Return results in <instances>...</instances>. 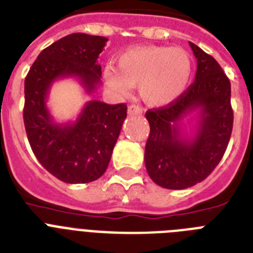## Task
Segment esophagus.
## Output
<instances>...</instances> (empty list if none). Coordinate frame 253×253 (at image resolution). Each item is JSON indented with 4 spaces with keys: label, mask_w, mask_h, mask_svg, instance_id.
Here are the masks:
<instances>
[{
    "label": "esophagus",
    "mask_w": 253,
    "mask_h": 253,
    "mask_svg": "<svg viewBox=\"0 0 253 253\" xmlns=\"http://www.w3.org/2000/svg\"><path fill=\"white\" fill-rule=\"evenodd\" d=\"M127 113H128L130 116H140L141 113H143V109L137 105H130L128 109H127Z\"/></svg>",
    "instance_id": "1"
}]
</instances>
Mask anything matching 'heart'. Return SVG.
Returning <instances> with one entry per match:
<instances>
[{
    "mask_svg": "<svg viewBox=\"0 0 253 253\" xmlns=\"http://www.w3.org/2000/svg\"><path fill=\"white\" fill-rule=\"evenodd\" d=\"M192 74L191 55L182 48L136 46L117 59V69L104 70L106 87L121 97H126L131 87L139 88V96L151 108H162L182 96Z\"/></svg>",
    "mask_w": 253,
    "mask_h": 253,
    "instance_id": "heart-1",
    "label": "heart"
}]
</instances>
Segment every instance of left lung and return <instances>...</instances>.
<instances>
[{"instance_id": "obj_1", "label": "left lung", "mask_w": 253, "mask_h": 253, "mask_svg": "<svg viewBox=\"0 0 253 253\" xmlns=\"http://www.w3.org/2000/svg\"><path fill=\"white\" fill-rule=\"evenodd\" d=\"M190 46L198 61L194 83L170 105L145 113L151 127L145 168L156 184L169 190L203 182L222 159L233 130L229 78L212 55L192 42ZM194 111L198 112V121L188 137L181 122Z\"/></svg>"}]
</instances>
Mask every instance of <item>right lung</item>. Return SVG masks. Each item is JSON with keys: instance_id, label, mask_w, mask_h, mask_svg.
<instances>
[{"instance_id": "obj_1", "label": "right lung", "mask_w": 253, "mask_h": 253, "mask_svg": "<svg viewBox=\"0 0 253 253\" xmlns=\"http://www.w3.org/2000/svg\"><path fill=\"white\" fill-rule=\"evenodd\" d=\"M108 39L71 34L39 54L24 80L23 120L27 137L41 165L65 183H89L105 173L127 117L126 104L91 100L77 121L57 123L46 106L53 83L79 80L87 94L101 82L97 58Z\"/></svg>"}]
</instances>
